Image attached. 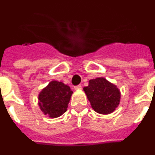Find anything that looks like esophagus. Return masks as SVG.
<instances>
[{
    "label": "esophagus",
    "mask_w": 155,
    "mask_h": 155,
    "mask_svg": "<svg viewBox=\"0 0 155 155\" xmlns=\"http://www.w3.org/2000/svg\"><path fill=\"white\" fill-rule=\"evenodd\" d=\"M81 88H82L81 85H78V86H75V87H74L75 90H81Z\"/></svg>",
    "instance_id": "1"
}]
</instances>
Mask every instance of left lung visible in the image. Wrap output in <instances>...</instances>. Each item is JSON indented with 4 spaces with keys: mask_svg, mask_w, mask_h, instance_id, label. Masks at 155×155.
Here are the masks:
<instances>
[{
    "mask_svg": "<svg viewBox=\"0 0 155 155\" xmlns=\"http://www.w3.org/2000/svg\"><path fill=\"white\" fill-rule=\"evenodd\" d=\"M94 111L99 114L113 113L119 106L121 93L116 84L105 78L91 79L88 85L83 88Z\"/></svg>",
    "mask_w": 155,
    "mask_h": 155,
    "instance_id": "left-lung-1",
    "label": "left lung"
}]
</instances>
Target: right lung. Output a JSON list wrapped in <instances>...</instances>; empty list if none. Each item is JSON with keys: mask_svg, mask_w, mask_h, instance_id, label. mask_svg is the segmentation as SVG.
Segmentation results:
<instances>
[{"mask_svg": "<svg viewBox=\"0 0 155 155\" xmlns=\"http://www.w3.org/2000/svg\"><path fill=\"white\" fill-rule=\"evenodd\" d=\"M72 94L68 84L52 81L39 93L38 105L43 114L52 119L57 118L68 110Z\"/></svg>", "mask_w": 155, "mask_h": 155, "instance_id": "add662e5", "label": "right lung"}]
</instances>
